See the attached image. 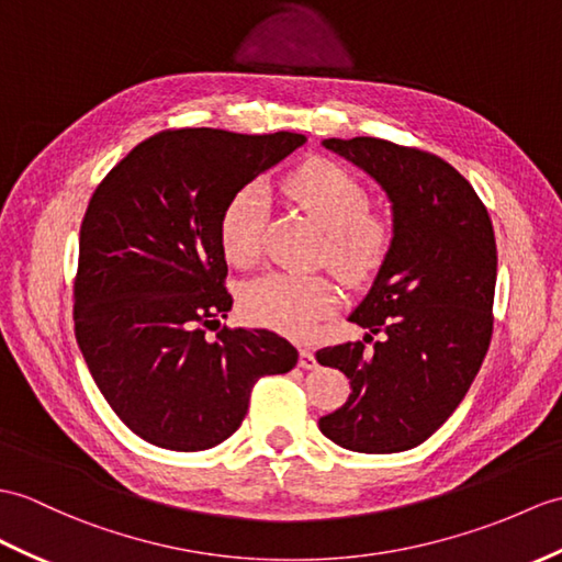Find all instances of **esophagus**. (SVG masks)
Segmentation results:
<instances>
[{
  "mask_svg": "<svg viewBox=\"0 0 562 562\" xmlns=\"http://www.w3.org/2000/svg\"><path fill=\"white\" fill-rule=\"evenodd\" d=\"M299 367H302V369H306V371H313V369H318V361H316V357H313V351H311L308 347H304V349H299Z\"/></svg>",
  "mask_w": 562,
  "mask_h": 562,
  "instance_id": "obj_1",
  "label": "esophagus"
}]
</instances>
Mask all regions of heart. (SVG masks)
Instances as JSON below:
<instances>
[{
	"mask_svg": "<svg viewBox=\"0 0 562 562\" xmlns=\"http://www.w3.org/2000/svg\"><path fill=\"white\" fill-rule=\"evenodd\" d=\"M284 193L328 232L323 256L337 276L349 284L375 276L393 246V225L369 207L367 187L347 167L328 158L306 160L284 179ZM263 222L266 199L256 187L237 191L222 207L220 246L232 266L256 263ZM335 302L337 286L330 278L268 272L246 284L241 313L260 328L304 337Z\"/></svg>",
	"mask_w": 562,
	"mask_h": 562,
	"instance_id": "1",
	"label": "heart"
}]
</instances>
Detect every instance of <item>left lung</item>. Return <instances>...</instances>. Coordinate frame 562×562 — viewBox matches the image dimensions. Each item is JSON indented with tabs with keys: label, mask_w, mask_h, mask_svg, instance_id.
I'll list each match as a JSON object with an SVG mask.
<instances>
[{
	"label": "left lung",
	"mask_w": 562,
	"mask_h": 562,
	"mask_svg": "<svg viewBox=\"0 0 562 562\" xmlns=\"http://www.w3.org/2000/svg\"><path fill=\"white\" fill-rule=\"evenodd\" d=\"M393 201V246L349 321L362 342L316 351L351 395L321 430L355 452L416 448L448 422L484 363L493 335L495 234L486 205L450 162L383 138H325Z\"/></svg>",
	"instance_id": "1"
}]
</instances>
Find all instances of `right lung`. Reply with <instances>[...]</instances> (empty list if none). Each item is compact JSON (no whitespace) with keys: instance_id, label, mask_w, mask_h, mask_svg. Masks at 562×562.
<instances>
[{"instance_id":"right-lung-1","label":"right lung","mask_w":562,"mask_h":562,"mask_svg":"<svg viewBox=\"0 0 562 562\" xmlns=\"http://www.w3.org/2000/svg\"><path fill=\"white\" fill-rule=\"evenodd\" d=\"M306 136L169 128L116 162L81 222L74 330L114 414L153 446L195 452L244 422L258 378L299 351L270 330H207L232 308L220 215Z\"/></svg>"}]
</instances>
